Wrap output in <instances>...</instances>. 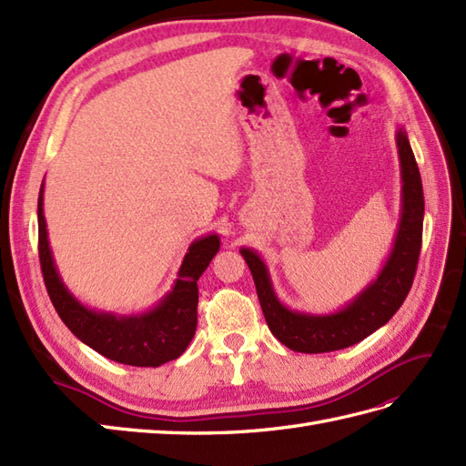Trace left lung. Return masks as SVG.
Returning <instances> with one entry per match:
<instances>
[{
    "label": "left lung",
    "mask_w": 466,
    "mask_h": 466,
    "mask_svg": "<svg viewBox=\"0 0 466 466\" xmlns=\"http://www.w3.org/2000/svg\"><path fill=\"white\" fill-rule=\"evenodd\" d=\"M396 147L401 175V210L396 238L378 276L337 311L307 313L288 307L273 288L264 258L254 248H240V254L252 271L258 299L271 335L288 349L319 354L352 347L384 327L408 297L421 252L425 200L421 175L408 131L403 127L396 129Z\"/></svg>",
    "instance_id": "1"
}]
</instances>
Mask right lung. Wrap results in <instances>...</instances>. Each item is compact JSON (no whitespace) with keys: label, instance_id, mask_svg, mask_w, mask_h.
I'll return each mask as SVG.
<instances>
[{"label":"right lung","instance_id":"right-lung-1","mask_svg":"<svg viewBox=\"0 0 466 466\" xmlns=\"http://www.w3.org/2000/svg\"><path fill=\"white\" fill-rule=\"evenodd\" d=\"M43 198L45 178L37 202L39 259L46 291L70 332L119 364L157 368L181 356L197 330V281L220 249V236L210 232L190 242L171 289L153 307L141 313L117 315L85 305L66 288L51 249Z\"/></svg>","mask_w":466,"mask_h":466}]
</instances>
